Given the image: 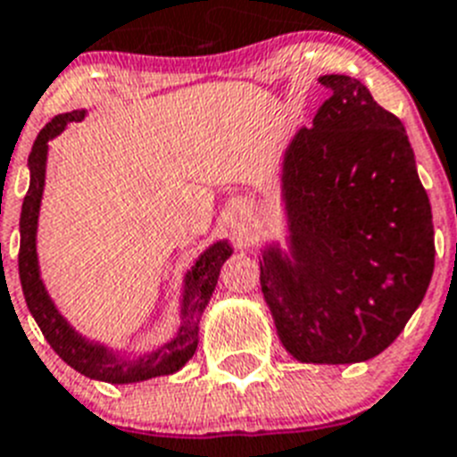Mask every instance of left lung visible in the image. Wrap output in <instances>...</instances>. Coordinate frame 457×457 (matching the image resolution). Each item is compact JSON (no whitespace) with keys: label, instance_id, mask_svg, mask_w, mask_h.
I'll list each match as a JSON object with an SVG mask.
<instances>
[{"label":"left lung","instance_id":"8db88e82","mask_svg":"<svg viewBox=\"0 0 457 457\" xmlns=\"http://www.w3.org/2000/svg\"><path fill=\"white\" fill-rule=\"evenodd\" d=\"M285 149L289 253L269 244L260 283L301 363H359L400 336L435 269L430 200L395 114L349 75Z\"/></svg>","mask_w":457,"mask_h":457}]
</instances>
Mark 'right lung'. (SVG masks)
Here are the masks:
<instances>
[{
  "mask_svg": "<svg viewBox=\"0 0 457 457\" xmlns=\"http://www.w3.org/2000/svg\"><path fill=\"white\" fill-rule=\"evenodd\" d=\"M85 114L87 110H73V112L57 114L53 121H47L46 129L38 133L37 142L31 146L29 161H27V165H29V190H27L25 202H22V213H20L18 253L20 283H22V292H25L27 308L37 320L38 328L43 331L50 347L62 356V361H66L73 370L89 377V379L108 384H133L152 379V377L172 375L179 368H184L190 356L195 354L202 312H204L206 303L216 289L223 262L232 255V245L228 241H216L197 257L195 264L186 273L184 292H181V324L177 328V336L162 347L146 352L145 356H137V359H124L105 345L87 340L85 336L75 331L57 311V305L53 303L41 280L37 255V228L43 186H46L47 142L57 137L71 121H82Z\"/></svg>",
  "mask_w": 457,
  "mask_h": 457,
  "instance_id": "add662e5",
  "label": "right lung"
}]
</instances>
